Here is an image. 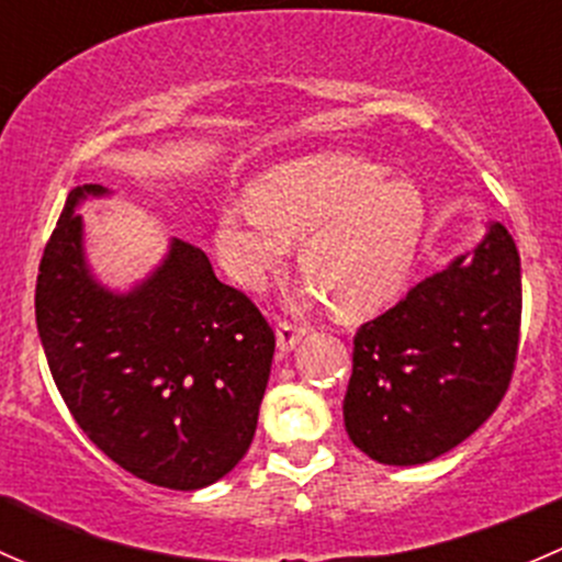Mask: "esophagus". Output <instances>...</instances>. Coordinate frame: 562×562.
<instances>
[{
  "label": "esophagus",
  "mask_w": 562,
  "mask_h": 562,
  "mask_svg": "<svg viewBox=\"0 0 562 562\" xmlns=\"http://www.w3.org/2000/svg\"><path fill=\"white\" fill-rule=\"evenodd\" d=\"M304 334H307V328H304L302 323H293L288 321V317H280V321H277V345H280L282 350L296 348V342Z\"/></svg>",
  "instance_id": "esophagus-1"
}]
</instances>
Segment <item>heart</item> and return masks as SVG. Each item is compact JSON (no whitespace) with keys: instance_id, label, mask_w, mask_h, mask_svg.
<instances>
[{"instance_id":"heart-1","label":"heart","mask_w":562,"mask_h":562,"mask_svg":"<svg viewBox=\"0 0 562 562\" xmlns=\"http://www.w3.org/2000/svg\"><path fill=\"white\" fill-rule=\"evenodd\" d=\"M381 166L350 155L288 162L252 187V203H223L217 252L247 288L266 285L299 245V266L334 313L353 317L389 302L405 282L424 234L422 192L383 179Z\"/></svg>"}]
</instances>
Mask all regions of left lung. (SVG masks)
Instances as JSON below:
<instances>
[{
  "mask_svg": "<svg viewBox=\"0 0 562 562\" xmlns=\"http://www.w3.org/2000/svg\"><path fill=\"white\" fill-rule=\"evenodd\" d=\"M522 274L501 223L470 258L427 277L353 337L350 440L383 464H422L475 432L512 386Z\"/></svg>",
  "mask_w": 562,
  "mask_h": 562,
  "instance_id": "1",
  "label": "left lung"
}]
</instances>
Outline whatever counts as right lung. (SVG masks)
<instances>
[{"label":"right lung","mask_w":562,"mask_h":562,"mask_svg":"<svg viewBox=\"0 0 562 562\" xmlns=\"http://www.w3.org/2000/svg\"><path fill=\"white\" fill-rule=\"evenodd\" d=\"M67 195L35 288L48 370L78 427L108 459L166 490H201L239 464L258 427L274 331L252 299L176 239L127 296L89 277Z\"/></svg>","instance_id":"right-lung-1"}]
</instances>
